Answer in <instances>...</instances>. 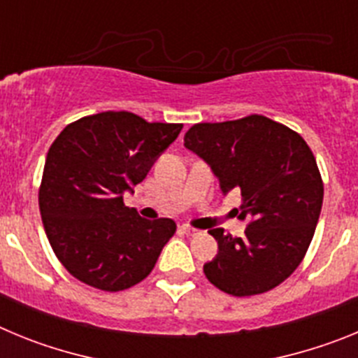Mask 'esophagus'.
<instances>
[{
  "mask_svg": "<svg viewBox=\"0 0 358 358\" xmlns=\"http://www.w3.org/2000/svg\"><path fill=\"white\" fill-rule=\"evenodd\" d=\"M181 229H182V233H185L186 236H197L199 233H201V231L195 229V227H192V226H188V224L181 226Z\"/></svg>",
  "mask_w": 358,
  "mask_h": 358,
  "instance_id": "esophagus-1",
  "label": "esophagus"
}]
</instances>
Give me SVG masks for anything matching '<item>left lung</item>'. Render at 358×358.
<instances>
[{
    "instance_id": "left-lung-1",
    "label": "left lung",
    "mask_w": 358,
    "mask_h": 358,
    "mask_svg": "<svg viewBox=\"0 0 358 358\" xmlns=\"http://www.w3.org/2000/svg\"><path fill=\"white\" fill-rule=\"evenodd\" d=\"M185 147L206 161L224 195L242 194L236 210L245 236L210 229L218 255L204 265L217 289L256 296L287 280L305 258L321 215L322 186L315 157L301 136L262 115L195 123Z\"/></svg>"
}]
</instances>
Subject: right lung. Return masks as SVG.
<instances>
[{
  "mask_svg": "<svg viewBox=\"0 0 358 358\" xmlns=\"http://www.w3.org/2000/svg\"><path fill=\"white\" fill-rule=\"evenodd\" d=\"M181 129L106 110L57 136L44 163L39 210L50 245L71 276L118 292L150 274L176 222L141 218L123 204V192L143 181Z\"/></svg>",
  "mask_w": 358,
  "mask_h": 358,
  "instance_id": "right-lung-1",
  "label": "right lung"
}]
</instances>
